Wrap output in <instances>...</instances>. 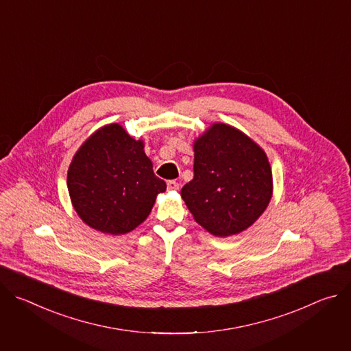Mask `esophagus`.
I'll return each mask as SVG.
<instances>
[{"mask_svg":"<svg viewBox=\"0 0 351 351\" xmlns=\"http://www.w3.org/2000/svg\"><path fill=\"white\" fill-rule=\"evenodd\" d=\"M167 186H168L169 190H178L179 189V183L176 180H168Z\"/></svg>","mask_w":351,"mask_h":351,"instance_id":"esophagus-1","label":"esophagus"}]
</instances>
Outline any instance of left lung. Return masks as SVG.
Listing matches in <instances>:
<instances>
[{
  "label": "left lung",
  "mask_w": 351,
  "mask_h": 351,
  "mask_svg": "<svg viewBox=\"0 0 351 351\" xmlns=\"http://www.w3.org/2000/svg\"><path fill=\"white\" fill-rule=\"evenodd\" d=\"M194 178L182 198L194 219L225 237L252 226L272 195V172L263 149L240 130L215 123L194 143Z\"/></svg>",
  "instance_id": "left-lung-1"
}]
</instances>
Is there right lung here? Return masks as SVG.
Returning a JSON list of instances; mask_svg holds the SVG:
<instances>
[{
  "label": "right lung",
  "mask_w": 351,
  "mask_h": 351,
  "mask_svg": "<svg viewBox=\"0 0 351 351\" xmlns=\"http://www.w3.org/2000/svg\"><path fill=\"white\" fill-rule=\"evenodd\" d=\"M143 148V141L118 123L98 129L79 148L66 183L76 213L88 226L123 234L152 213L167 183L154 175Z\"/></svg>",
  "instance_id": "right-lung-1"
}]
</instances>
